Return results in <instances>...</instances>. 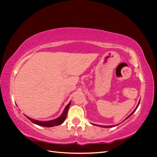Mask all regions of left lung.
<instances>
[{
    "instance_id": "8db88e82",
    "label": "left lung",
    "mask_w": 157,
    "mask_h": 157,
    "mask_svg": "<svg viewBox=\"0 0 157 157\" xmlns=\"http://www.w3.org/2000/svg\"><path fill=\"white\" fill-rule=\"evenodd\" d=\"M139 105H140V101H139V102H138V105H137V106H136V109L134 110V111H132V113H131V114H130L128 117H126L125 119H124V121H125V120H126L127 119H128V118H129V117L130 116H131L132 114H133V113H134L136 111V109H138V106H139ZM93 125H94V124H93ZM96 125V126H100V127H102V128H113V127H115V126H117V125Z\"/></svg>"
}]
</instances>
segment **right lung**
<instances>
[{"mask_svg": "<svg viewBox=\"0 0 157 157\" xmlns=\"http://www.w3.org/2000/svg\"><path fill=\"white\" fill-rule=\"evenodd\" d=\"M70 104H71V101L69 102V104L65 106V108L63 111V113L61 115V116H59L58 118L52 119V120H50V121H38V120H36L32 119L31 117H29L26 116L25 115V116L27 117L29 120L35 123V124L40 125V126H42V127H47V128H51V127H54V126H56V125H59L62 124V123L64 122V121L66 119L67 117V111L69 107L70 106Z\"/></svg>", "mask_w": 157, "mask_h": 157, "instance_id": "obj_1", "label": "right lung"}]
</instances>
